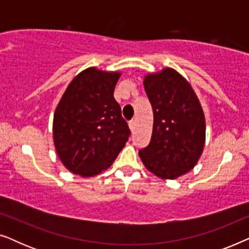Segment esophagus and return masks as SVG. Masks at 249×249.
<instances>
[{
	"mask_svg": "<svg viewBox=\"0 0 249 249\" xmlns=\"http://www.w3.org/2000/svg\"><path fill=\"white\" fill-rule=\"evenodd\" d=\"M135 127H136V122H135V120L129 121V128H130L131 131L135 130Z\"/></svg>",
	"mask_w": 249,
	"mask_h": 249,
	"instance_id": "34e87169",
	"label": "esophagus"
}]
</instances>
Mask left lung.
Listing matches in <instances>:
<instances>
[{
	"label": "left lung",
	"mask_w": 249,
	"mask_h": 249,
	"mask_svg": "<svg viewBox=\"0 0 249 249\" xmlns=\"http://www.w3.org/2000/svg\"><path fill=\"white\" fill-rule=\"evenodd\" d=\"M144 87L154 122L151 142L139 158L159 178L176 179L190 171L203 153V108L188 81L171 68L147 74Z\"/></svg>",
	"instance_id": "8db88e82"
}]
</instances>
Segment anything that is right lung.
<instances>
[{
  "instance_id": "1",
  "label": "right lung",
  "mask_w": 249,
  "mask_h": 249,
  "mask_svg": "<svg viewBox=\"0 0 249 249\" xmlns=\"http://www.w3.org/2000/svg\"><path fill=\"white\" fill-rule=\"evenodd\" d=\"M120 72L88 68L73 78L57 104L53 139L63 165L93 177L110 168L130 136L113 93Z\"/></svg>"
}]
</instances>
